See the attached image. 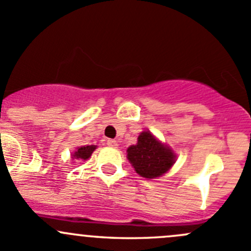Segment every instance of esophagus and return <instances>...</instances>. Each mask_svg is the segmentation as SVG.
<instances>
[{"label":"esophagus","mask_w":251,"mask_h":251,"mask_svg":"<svg viewBox=\"0 0 251 251\" xmlns=\"http://www.w3.org/2000/svg\"><path fill=\"white\" fill-rule=\"evenodd\" d=\"M107 145H108V146H111V147H117L118 146V141L113 140V139H108Z\"/></svg>","instance_id":"34e87169"}]
</instances>
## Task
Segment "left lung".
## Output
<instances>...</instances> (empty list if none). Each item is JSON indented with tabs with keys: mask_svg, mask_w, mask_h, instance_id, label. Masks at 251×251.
I'll use <instances>...</instances> for the list:
<instances>
[{
	"mask_svg": "<svg viewBox=\"0 0 251 251\" xmlns=\"http://www.w3.org/2000/svg\"><path fill=\"white\" fill-rule=\"evenodd\" d=\"M175 157L174 151L149 130L141 131L136 145L126 150V158L135 172L146 179H156L165 174L175 163Z\"/></svg>",
	"mask_w": 251,
	"mask_h": 251,
	"instance_id": "obj_1",
	"label": "left lung"
}]
</instances>
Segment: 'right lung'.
Here are the masks:
<instances>
[{"instance_id":"add662e5","label":"right lung","mask_w":251,"mask_h":251,"mask_svg":"<svg viewBox=\"0 0 251 251\" xmlns=\"http://www.w3.org/2000/svg\"><path fill=\"white\" fill-rule=\"evenodd\" d=\"M95 149H97L95 145L78 147V149L74 152V154H72V159L76 158V159H83V161H86V159H88L90 156H92V153L94 152Z\"/></svg>"}]
</instances>
